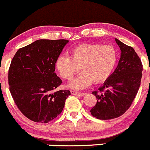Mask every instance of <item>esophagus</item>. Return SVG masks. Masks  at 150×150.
Returning a JSON list of instances; mask_svg holds the SVG:
<instances>
[{"label": "esophagus", "instance_id": "1", "mask_svg": "<svg viewBox=\"0 0 150 150\" xmlns=\"http://www.w3.org/2000/svg\"><path fill=\"white\" fill-rule=\"evenodd\" d=\"M71 95H76V96H79V97H82L84 95V94L83 93V92H77V91H74V90L71 91Z\"/></svg>", "mask_w": 150, "mask_h": 150}]
</instances>
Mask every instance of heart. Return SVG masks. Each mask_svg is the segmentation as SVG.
I'll use <instances>...</instances> for the list:
<instances>
[{"instance_id":"b5f03b06","label":"heart","mask_w":150,"mask_h":150,"mask_svg":"<svg viewBox=\"0 0 150 150\" xmlns=\"http://www.w3.org/2000/svg\"><path fill=\"white\" fill-rule=\"evenodd\" d=\"M71 56L61 55L55 61V69L64 79H71L77 72L81 74L69 84L70 87L82 89L95 83L105 81L116 66L118 52L114 46L98 43H84L71 50Z\"/></svg>"}]
</instances>
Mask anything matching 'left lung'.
<instances>
[{"label": "left lung", "mask_w": 150, "mask_h": 150, "mask_svg": "<svg viewBox=\"0 0 150 150\" xmlns=\"http://www.w3.org/2000/svg\"><path fill=\"white\" fill-rule=\"evenodd\" d=\"M121 49L117 68L105 81L92 94L98 99L91 114L100 120L118 118L130 108L141 84L143 67L132 47L115 38Z\"/></svg>", "instance_id": "8db88e82"}]
</instances>
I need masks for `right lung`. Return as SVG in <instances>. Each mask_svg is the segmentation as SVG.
I'll use <instances>...</instances> for the list:
<instances>
[{
    "label": "right lung",
    "instance_id": "right-lung-1",
    "mask_svg": "<svg viewBox=\"0 0 150 150\" xmlns=\"http://www.w3.org/2000/svg\"><path fill=\"white\" fill-rule=\"evenodd\" d=\"M69 40H38L18 49L11 63L8 84L19 110L29 119L48 123L61 113L69 90L55 89L62 83L55 63Z\"/></svg>",
    "mask_w": 150,
    "mask_h": 150
}]
</instances>
